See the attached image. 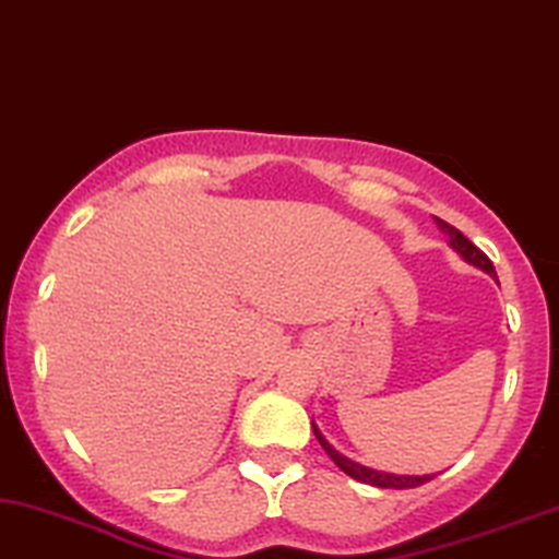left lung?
<instances>
[{
  "instance_id": "left-lung-1",
  "label": "left lung",
  "mask_w": 559,
  "mask_h": 559,
  "mask_svg": "<svg viewBox=\"0 0 559 559\" xmlns=\"http://www.w3.org/2000/svg\"><path fill=\"white\" fill-rule=\"evenodd\" d=\"M435 222H437V227H440L442 233L450 237V248L455 250V252H460V258H463L465 263L480 267V271H486L488 275H496V267H493V263H490V260H488L486 252H483L480 248H475V245H473L471 240H467V237H465L463 233H460L457 227L448 225V222L440 219V217H435ZM311 427H314L317 440H319V444H322V448H324L326 455H330V457L334 460V465H337L342 473H347L349 478H355V480H360V483H368V486H378V488H416V486H424V483L435 478V475H396V473H383V471H373V467H366V465L355 463V460L345 457V455H342V452L334 450L332 444L324 440L322 431L317 429V424H311Z\"/></svg>"
}]
</instances>
